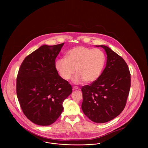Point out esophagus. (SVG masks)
Segmentation results:
<instances>
[{
  "instance_id": "esophagus-1",
  "label": "esophagus",
  "mask_w": 148,
  "mask_h": 148,
  "mask_svg": "<svg viewBox=\"0 0 148 148\" xmlns=\"http://www.w3.org/2000/svg\"><path fill=\"white\" fill-rule=\"evenodd\" d=\"M73 90H80V88H79V87H77V86H73Z\"/></svg>"
}]
</instances>
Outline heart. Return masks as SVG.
Instances as JSON below:
<instances>
[{"label":"heart","instance_id":"heart-1","mask_svg":"<svg viewBox=\"0 0 148 148\" xmlns=\"http://www.w3.org/2000/svg\"><path fill=\"white\" fill-rule=\"evenodd\" d=\"M105 54L100 49H91L79 46L70 49L66 58H60L55 62V68L65 80H69L75 71L73 79L76 84L85 81L93 83L100 76L105 64Z\"/></svg>","mask_w":148,"mask_h":148}]
</instances>
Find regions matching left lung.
Here are the masks:
<instances>
[{
  "label": "left lung",
  "instance_id": "left-lung-1",
  "mask_svg": "<svg viewBox=\"0 0 148 148\" xmlns=\"http://www.w3.org/2000/svg\"><path fill=\"white\" fill-rule=\"evenodd\" d=\"M106 68L97 80L82 88V108L86 116L97 123L109 121L124 110L130 88V73L125 60L106 45Z\"/></svg>",
  "mask_w": 148,
  "mask_h": 148
}]
</instances>
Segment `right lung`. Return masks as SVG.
<instances>
[{
	"label": "right lung",
	"instance_id": "right-lung-1",
	"mask_svg": "<svg viewBox=\"0 0 148 148\" xmlns=\"http://www.w3.org/2000/svg\"><path fill=\"white\" fill-rule=\"evenodd\" d=\"M63 43L44 45L22 62L16 79V93L23 112L35 124H53L63 110L72 86L58 74L55 59Z\"/></svg>",
	"mask_w": 148,
	"mask_h": 148
}]
</instances>
